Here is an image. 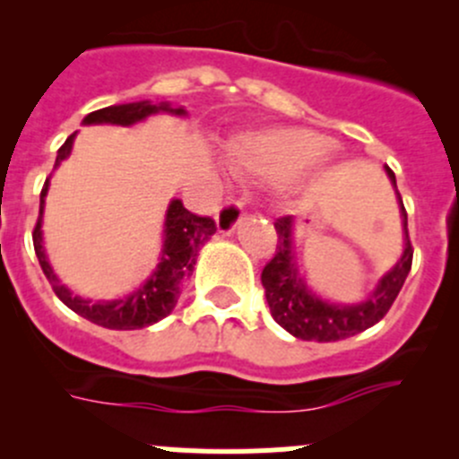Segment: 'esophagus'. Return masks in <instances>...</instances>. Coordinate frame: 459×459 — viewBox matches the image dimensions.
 Segmentation results:
<instances>
[{"label": "esophagus", "mask_w": 459, "mask_h": 459, "mask_svg": "<svg viewBox=\"0 0 459 459\" xmlns=\"http://www.w3.org/2000/svg\"><path fill=\"white\" fill-rule=\"evenodd\" d=\"M242 215H244V202L229 200L221 204L220 212H217V229H220V233L224 235L233 233L238 221L242 220Z\"/></svg>", "instance_id": "obj_1"}]
</instances>
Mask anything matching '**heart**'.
<instances>
[{
    "instance_id": "obj_1",
    "label": "heart",
    "mask_w": 459,
    "mask_h": 459,
    "mask_svg": "<svg viewBox=\"0 0 459 459\" xmlns=\"http://www.w3.org/2000/svg\"><path fill=\"white\" fill-rule=\"evenodd\" d=\"M335 160L322 133L302 126H271L244 133L229 146V161L238 173L271 182H295L307 170Z\"/></svg>"
}]
</instances>
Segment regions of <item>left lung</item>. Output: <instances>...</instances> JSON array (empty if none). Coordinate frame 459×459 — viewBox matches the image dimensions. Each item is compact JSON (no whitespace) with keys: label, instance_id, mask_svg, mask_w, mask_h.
Returning a JSON list of instances; mask_svg holds the SVG:
<instances>
[{"label":"left lung","instance_id":"obj_1","mask_svg":"<svg viewBox=\"0 0 459 459\" xmlns=\"http://www.w3.org/2000/svg\"><path fill=\"white\" fill-rule=\"evenodd\" d=\"M386 175L391 178L393 188L397 193V202H400L402 224H404V253H402L400 262L379 280L377 289L364 302L331 304L317 298L295 266L293 217H280L275 221L277 248L271 262L264 266L262 286L273 319L281 328H286L290 335L307 342L346 340V337L358 335V333L377 324L395 302L397 293L404 286L406 275L411 271V264H413V247H411L409 239L406 208L402 204L400 191H397L395 173L388 166Z\"/></svg>","mask_w":459,"mask_h":459}]
</instances>
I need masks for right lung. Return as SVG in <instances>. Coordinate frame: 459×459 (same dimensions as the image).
Masks as SVG:
<instances>
[{"label":"right lung","instance_id":"add662e5","mask_svg":"<svg viewBox=\"0 0 459 459\" xmlns=\"http://www.w3.org/2000/svg\"><path fill=\"white\" fill-rule=\"evenodd\" d=\"M155 113L186 115V110L173 108L169 101H161V104L133 101V104H117L108 106V108L92 110L91 115L84 117V124H117V126H131V124L142 122L148 115ZM73 140H75V133L57 151L55 169L62 164V160H66L71 155ZM48 182L50 178L46 179L44 188H41L39 217H37L35 230H32V247H35L41 271H44L46 280L53 286L55 295L71 311H75L77 316L86 317L88 322L97 324V326L113 328V331H135V328L151 326V324L160 322L161 317L169 316L175 308V304H178L182 280L193 273L200 247L204 242H208L211 235L217 230L215 221L211 217L195 215L188 208H184L182 202L173 200L169 204V211H166L164 248H161L160 264H157L152 275L146 280V284H142L135 293L126 295L122 299H113V302H91V299L80 298V295H73L59 281L53 266L46 259L44 242H41V215H44V197L48 193Z\"/></svg>","mask_w":459,"mask_h":459}]
</instances>
